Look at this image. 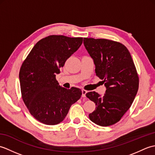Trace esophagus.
I'll return each mask as SVG.
<instances>
[{
	"instance_id": "34e87169",
	"label": "esophagus",
	"mask_w": 155,
	"mask_h": 155,
	"mask_svg": "<svg viewBox=\"0 0 155 155\" xmlns=\"http://www.w3.org/2000/svg\"><path fill=\"white\" fill-rule=\"evenodd\" d=\"M87 93V91L84 89L82 90V97H86V94Z\"/></svg>"
}]
</instances>
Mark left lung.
I'll use <instances>...</instances> for the list:
<instances>
[{"instance_id": "1", "label": "left lung", "mask_w": 155, "mask_h": 155, "mask_svg": "<svg viewBox=\"0 0 155 155\" xmlns=\"http://www.w3.org/2000/svg\"><path fill=\"white\" fill-rule=\"evenodd\" d=\"M83 42L94 61L96 75L107 88L103 97L94 91L86 94L96 104L89 118L100 126H110L121 119L136 97L139 84L137 68L129 51L120 42L93 38H84Z\"/></svg>"}]
</instances>
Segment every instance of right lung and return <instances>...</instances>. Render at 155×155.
<instances>
[{
  "label": "right lung",
  "mask_w": 155,
  "mask_h": 155,
  "mask_svg": "<svg viewBox=\"0 0 155 155\" xmlns=\"http://www.w3.org/2000/svg\"><path fill=\"white\" fill-rule=\"evenodd\" d=\"M82 43V37L48 36L34 46L23 61L19 72L22 98L30 113L41 123H60L71 105L81 98L80 88L61 87L56 74Z\"/></svg>",
  "instance_id": "right-lung-1"
}]
</instances>
